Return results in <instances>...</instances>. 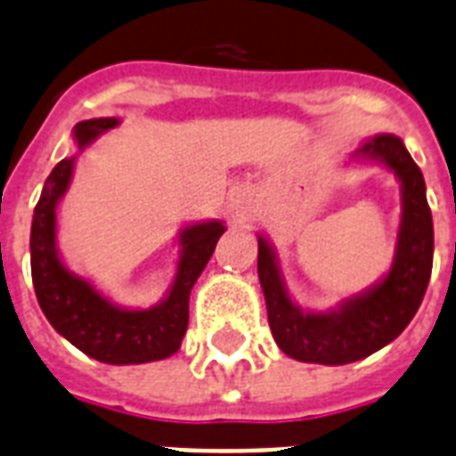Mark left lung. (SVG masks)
<instances>
[{"label": "left lung", "mask_w": 456, "mask_h": 456, "mask_svg": "<svg viewBox=\"0 0 456 456\" xmlns=\"http://www.w3.org/2000/svg\"><path fill=\"white\" fill-rule=\"evenodd\" d=\"M354 159L387 166L401 183L403 213L394 262L375 286L342 299L328 312H305L288 295L273 246L257 234V276L269 328L281 351L295 361L346 365L368 358L408 328L431 279L433 220L419 166L403 140L391 133L365 140Z\"/></svg>", "instance_id": "left-lung-1"}]
</instances>
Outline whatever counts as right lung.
Listing matches in <instances>:
<instances>
[{
    "mask_svg": "<svg viewBox=\"0 0 456 456\" xmlns=\"http://www.w3.org/2000/svg\"><path fill=\"white\" fill-rule=\"evenodd\" d=\"M119 119L79 121L74 126V140L79 151L98 140ZM77 157L62 159L44 183L42 196L32 217L29 234V265L32 283L44 316L69 344L86 356L110 365H138L173 356L190 323V292L196 279L208 265L216 243L224 234L220 220L194 222L180 232V257L175 279L159 305L150 309H128L114 305L91 281L69 272L58 255V203L72 183Z\"/></svg>",
    "mask_w": 456,
    "mask_h": 456,
    "instance_id": "right-lung-1",
    "label": "right lung"
}]
</instances>
